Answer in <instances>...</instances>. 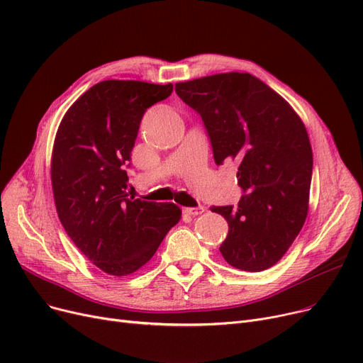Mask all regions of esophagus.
Wrapping results in <instances>:
<instances>
[{
    "label": "esophagus",
    "mask_w": 363,
    "mask_h": 363,
    "mask_svg": "<svg viewBox=\"0 0 363 363\" xmlns=\"http://www.w3.org/2000/svg\"><path fill=\"white\" fill-rule=\"evenodd\" d=\"M203 212H204V207H203V206H197V207H185V208H184V213H186V215H191V216L201 215Z\"/></svg>",
    "instance_id": "34e87169"
}]
</instances>
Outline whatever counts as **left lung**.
<instances>
[{
    "label": "left lung",
    "instance_id": "8db88e82",
    "mask_svg": "<svg viewBox=\"0 0 363 363\" xmlns=\"http://www.w3.org/2000/svg\"><path fill=\"white\" fill-rule=\"evenodd\" d=\"M197 111L215 163L238 164V206H212L230 230L219 250L241 271L260 272L289 250L306 220L313 156L306 128L279 94L249 73L175 85Z\"/></svg>",
    "mask_w": 363,
    "mask_h": 363
}]
</instances>
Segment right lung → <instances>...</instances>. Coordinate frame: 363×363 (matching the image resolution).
I'll list each match as a JSON object with an SVG mask.
<instances>
[{"instance_id":"right-lung-1","label":"right lung","mask_w":363,"mask_h":363,"mask_svg":"<svg viewBox=\"0 0 363 363\" xmlns=\"http://www.w3.org/2000/svg\"><path fill=\"white\" fill-rule=\"evenodd\" d=\"M174 85L103 81L66 111L57 130L51 184L57 213L74 245L103 272L138 271L181 219L174 203L128 199L130 151L148 107Z\"/></svg>"}]
</instances>
